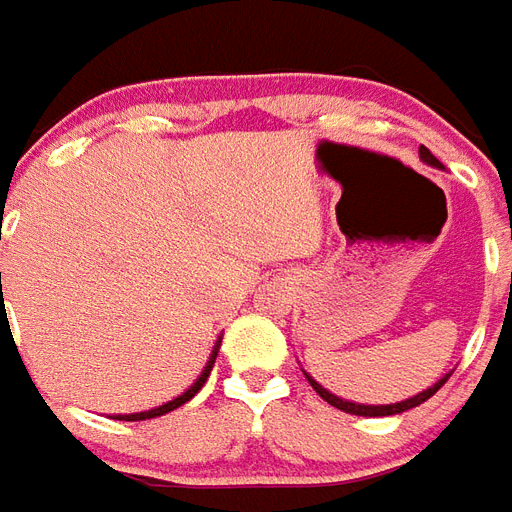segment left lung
I'll return each mask as SVG.
<instances>
[{"label": "left lung", "instance_id": "8db88e82", "mask_svg": "<svg viewBox=\"0 0 512 512\" xmlns=\"http://www.w3.org/2000/svg\"><path fill=\"white\" fill-rule=\"evenodd\" d=\"M420 156L428 164H433V167H441V162H438L436 156L430 154L425 146H420ZM305 377H308V382L313 385V390H316V393H319V396L324 398L327 404L337 406V409H342V412H348V414H358V417H390V414H401V412H406V409H414V406H420L422 401H428V398L433 396V393H436V390L441 388L446 380H449V374H444V377H441V380H438L433 388L422 390V393H417V396L406 398V401H398V404H377V406H374V404H356V401H345V398L335 396V393H329L327 388H321L319 382L313 380L311 374H305Z\"/></svg>", "mask_w": 512, "mask_h": 512}]
</instances>
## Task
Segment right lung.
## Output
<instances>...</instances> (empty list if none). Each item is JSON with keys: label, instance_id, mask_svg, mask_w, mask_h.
Returning a JSON list of instances; mask_svg holds the SVG:
<instances>
[{"label": "right lung", "instance_id": "obj_1", "mask_svg": "<svg viewBox=\"0 0 512 512\" xmlns=\"http://www.w3.org/2000/svg\"><path fill=\"white\" fill-rule=\"evenodd\" d=\"M220 340H223V337H217V342H215V348H212V353H209V361H207V366H204V372L199 374V380L193 382L191 388L185 390L183 396H177V398H172V401H167V404H162V406H156V409H148V412H135V414H116L114 420H127V422H138V420H151V417H162V414H167V412H172V409H177V406H183L185 401H191L193 396H196V393H199L201 390V385H204V382H207V377H209V372H212V366H215V358H217V348H220Z\"/></svg>", "mask_w": 512, "mask_h": 512}]
</instances>
